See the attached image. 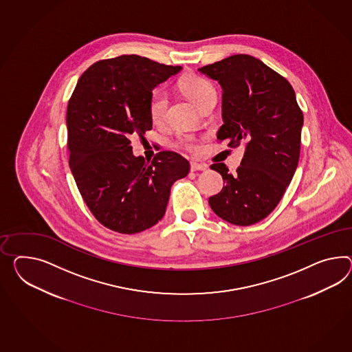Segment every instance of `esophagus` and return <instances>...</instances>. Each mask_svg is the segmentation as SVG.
Here are the masks:
<instances>
[{
    "mask_svg": "<svg viewBox=\"0 0 352 352\" xmlns=\"http://www.w3.org/2000/svg\"><path fill=\"white\" fill-rule=\"evenodd\" d=\"M190 168L191 171H206L207 170V164H201L198 162L190 163Z\"/></svg>",
    "mask_w": 352,
    "mask_h": 352,
    "instance_id": "1",
    "label": "esophagus"
}]
</instances>
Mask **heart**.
I'll list each match as a JSON object with an SVG mask.
<instances>
[{
    "label": "heart",
    "instance_id": "1",
    "mask_svg": "<svg viewBox=\"0 0 352 352\" xmlns=\"http://www.w3.org/2000/svg\"><path fill=\"white\" fill-rule=\"evenodd\" d=\"M181 91L184 94L192 100L199 109L207 103L208 100H217L216 88L213 84L207 79L198 76V75H189L181 81ZM167 109H168V96L163 89H155L149 97L148 102V109H149V116L152 118L155 125L162 124L166 120L167 115ZM177 143L192 151L197 148V142L192 136L182 135L179 138Z\"/></svg>",
    "mask_w": 352,
    "mask_h": 352
}]
</instances>
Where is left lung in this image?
<instances>
[{
  "label": "left lung",
  "mask_w": 352,
  "mask_h": 352,
  "mask_svg": "<svg viewBox=\"0 0 352 352\" xmlns=\"http://www.w3.org/2000/svg\"><path fill=\"white\" fill-rule=\"evenodd\" d=\"M222 87V118L217 139L245 145L232 175L225 163L212 164L223 179L209 198L217 216L236 226L264 219L280 203L298 167L302 111L294 88L278 72L249 54H234L199 69Z\"/></svg>",
  "instance_id": "left-lung-1"
}]
</instances>
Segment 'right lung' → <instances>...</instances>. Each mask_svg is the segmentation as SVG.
I'll return each instance as SVG.
<instances>
[{
	"mask_svg": "<svg viewBox=\"0 0 352 352\" xmlns=\"http://www.w3.org/2000/svg\"><path fill=\"white\" fill-rule=\"evenodd\" d=\"M181 66L138 54L100 60L82 72L67 104L69 164L81 197L100 225L138 234L162 219L172 184L190 164L171 151L153 161L133 154L130 136L152 129L154 88Z\"/></svg>",
	"mask_w": 352,
	"mask_h": 352,
	"instance_id": "obj_1",
	"label": "right lung"
}]
</instances>
